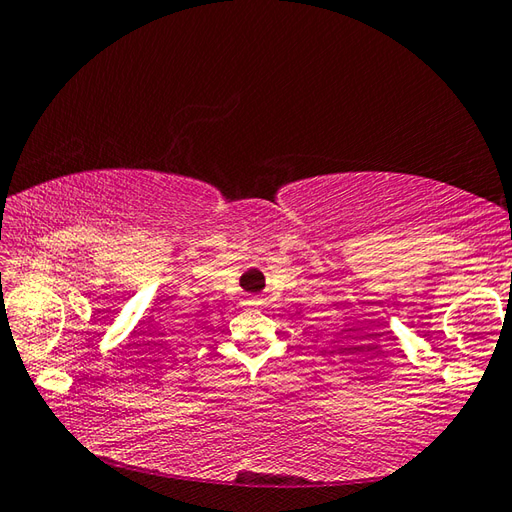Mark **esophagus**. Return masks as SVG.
<instances>
[{
	"label": "esophagus",
	"mask_w": 512,
	"mask_h": 512,
	"mask_svg": "<svg viewBox=\"0 0 512 512\" xmlns=\"http://www.w3.org/2000/svg\"><path fill=\"white\" fill-rule=\"evenodd\" d=\"M250 301H253V303H257V299H250Z\"/></svg>",
	"instance_id": "obj_1"
}]
</instances>
